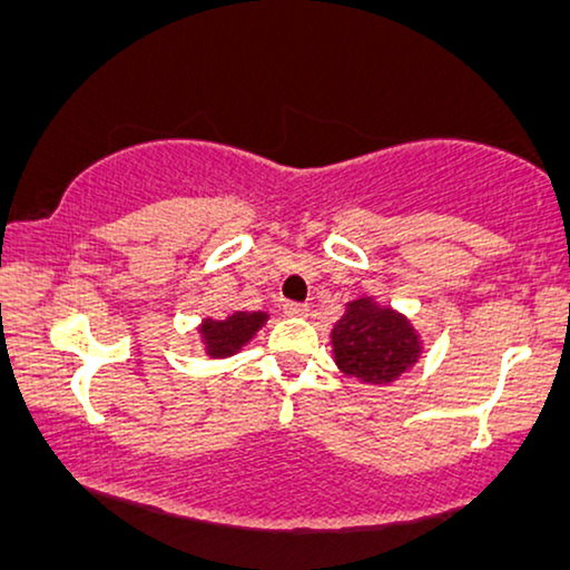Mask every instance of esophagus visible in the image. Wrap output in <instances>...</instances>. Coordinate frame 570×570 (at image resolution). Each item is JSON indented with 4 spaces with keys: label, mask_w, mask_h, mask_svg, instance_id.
<instances>
[{
    "label": "esophagus",
    "mask_w": 570,
    "mask_h": 570,
    "mask_svg": "<svg viewBox=\"0 0 570 570\" xmlns=\"http://www.w3.org/2000/svg\"><path fill=\"white\" fill-rule=\"evenodd\" d=\"M284 314H286V317H307L309 307H307V304L286 302V304H284Z\"/></svg>",
    "instance_id": "obj_1"
}]
</instances>
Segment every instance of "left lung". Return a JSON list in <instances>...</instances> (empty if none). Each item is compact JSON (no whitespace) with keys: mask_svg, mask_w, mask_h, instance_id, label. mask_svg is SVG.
Listing matches in <instances>:
<instances>
[{"mask_svg":"<svg viewBox=\"0 0 570 570\" xmlns=\"http://www.w3.org/2000/svg\"><path fill=\"white\" fill-rule=\"evenodd\" d=\"M333 361L347 379L368 386H386L422 358V335L412 320L363 294L345 304L343 317L330 333Z\"/></svg>","mask_w":570,"mask_h":570,"instance_id":"obj_1","label":"left lung"}]
</instances>
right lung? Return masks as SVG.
<instances>
[{"label": "right lung", "mask_w": 570, "mask_h": 570, "mask_svg": "<svg viewBox=\"0 0 570 570\" xmlns=\"http://www.w3.org/2000/svg\"><path fill=\"white\" fill-rule=\"evenodd\" d=\"M268 322V312H233L223 320L204 317L197 333L207 358H230L240 353Z\"/></svg>", "instance_id": "add662e5"}]
</instances>
